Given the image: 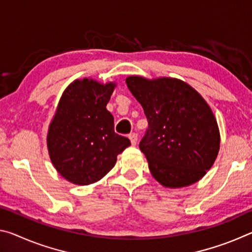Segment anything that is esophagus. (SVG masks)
<instances>
[{
	"mask_svg": "<svg viewBox=\"0 0 252 252\" xmlns=\"http://www.w3.org/2000/svg\"><path fill=\"white\" fill-rule=\"evenodd\" d=\"M129 139L132 143V146H135L136 142H138V134L136 133H131L129 134Z\"/></svg>",
	"mask_w": 252,
	"mask_h": 252,
	"instance_id": "1",
	"label": "esophagus"
}]
</instances>
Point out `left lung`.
<instances>
[{
  "mask_svg": "<svg viewBox=\"0 0 252 252\" xmlns=\"http://www.w3.org/2000/svg\"><path fill=\"white\" fill-rule=\"evenodd\" d=\"M126 82L149 123L139 147L153 178L168 188L199 181L215 163L220 148L218 123L210 106L178 79L132 75Z\"/></svg>",
  "mask_w": 252,
  "mask_h": 252,
  "instance_id": "1",
  "label": "left lung"
}]
</instances>
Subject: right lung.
<instances>
[{"instance_id":"right-lung-1","label":"right lung","mask_w":252,"mask_h":252,"mask_svg":"<svg viewBox=\"0 0 252 252\" xmlns=\"http://www.w3.org/2000/svg\"><path fill=\"white\" fill-rule=\"evenodd\" d=\"M116 83L75 80L65 89L48 132L51 161L69 182L88 186L103 178L131 144L114 132L106 104Z\"/></svg>"}]
</instances>
